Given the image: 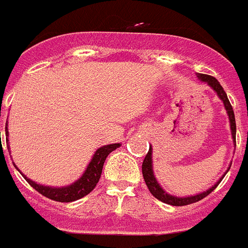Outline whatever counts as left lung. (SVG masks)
Here are the masks:
<instances>
[{
    "label": "left lung",
    "mask_w": 248,
    "mask_h": 248,
    "mask_svg": "<svg viewBox=\"0 0 248 248\" xmlns=\"http://www.w3.org/2000/svg\"><path fill=\"white\" fill-rule=\"evenodd\" d=\"M197 78L200 81H204L206 82L209 86H211L213 89L215 90V93L218 94V96L222 99L223 104H224V108L227 110V113H228V117H229V122H231V130H232V138H233V141L235 142V118H234V112H233V108L229 103V99L227 94H225L224 89L222 88V85L219 84V81L217 80L215 78L210 75H204V74H197ZM152 152L153 149L152 146L149 148V152L145 156L144 162H142V176H144V180L145 183H146V186H148L149 191H150V194L153 195L154 197H156L158 200H160L162 202H166V204H170L173 205V206H185V205H190V204H194V202H197V201H200L201 199H204V197L208 196L210 192L217 188L220 181L224 178L225 173L229 170V167L227 172L223 174V177L218 182L215 183L214 186L210 187L209 190L204 191V192H201L199 195H195V196H186V197H177V196H173V195L167 194L166 191L163 190L162 187L159 186V183L156 182V178L154 177V172H153V159H152Z\"/></svg>",
    "instance_id": "8db88e82"
}]
</instances>
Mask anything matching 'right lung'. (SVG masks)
Listing matches in <instances>:
<instances>
[{
    "instance_id": "add662e5",
    "label": "right lung",
    "mask_w": 248,
    "mask_h": 248,
    "mask_svg": "<svg viewBox=\"0 0 248 248\" xmlns=\"http://www.w3.org/2000/svg\"><path fill=\"white\" fill-rule=\"evenodd\" d=\"M1 135V132H0ZM6 136H9V131L6 127ZM6 142H9V139L6 138ZM121 144H110L104 145L102 148H99L95 152V154L93 155L92 160L86 167L85 172L76 182H74L70 186L65 187H49L43 186V185H38L34 181L29 180L28 177L24 176L28 183L33 187L34 190H37L39 194L43 196L51 199L54 201H60V202H71V201L78 200L81 197L86 196L90 194L94 187L96 186V183L99 182L100 174H102V170H103V164L106 162L107 156L109 155V153L120 148ZM16 167V166H15ZM17 170V168H16Z\"/></svg>"
}]
</instances>
